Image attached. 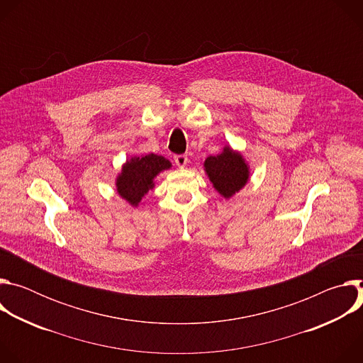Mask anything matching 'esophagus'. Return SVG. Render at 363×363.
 <instances>
[{
	"label": "esophagus",
	"instance_id": "1",
	"mask_svg": "<svg viewBox=\"0 0 363 363\" xmlns=\"http://www.w3.org/2000/svg\"><path fill=\"white\" fill-rule=\"evenodd\" d=\"M174 161H175V164H177L179 168H184V167L188 164V157H186V155H175Z\"/></svg>",
	"mask_w": 363,
	"mask_h": 363
}]
</instances>
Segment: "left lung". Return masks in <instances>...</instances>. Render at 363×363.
I'll return each instance as SVG.
<instances>
[{"label": "left lung", "instance_id": "left-lung-1", "mask_svg": "<svg viewBox=\"0 0 363 363\" xmlns=\"http://www.w3.org/2000/svg\"><path fill=\"white\" fill-rule=\"evenodd\" d=\"M203 168L214 188L224 196L230 198L238 192L248 181V167L238 152L225 146L217 157H208Z\"/></svg>", "mask_w": 363, "mask_h": 363}]
</instances>
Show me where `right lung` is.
<instances>
[{
    "mask_svg": "<svg viewBox=\"0 0 363 363\" xmlns=\"http://www.w3.org/2000/svg\"><path fill=\"white\" fill-rule=\"evenodd\" d=\"M169 168L171 162L161 155L149 153L142 158L135 157L123 165L122 174L116 179L118 192L123 199L136 206L142 196L153 188V178Z\"/></svg>",
    "mask_w": 363,
    "mask_h": 363,
    "instance_id": "1",
    "label": "right lung"
}]
</instances>
